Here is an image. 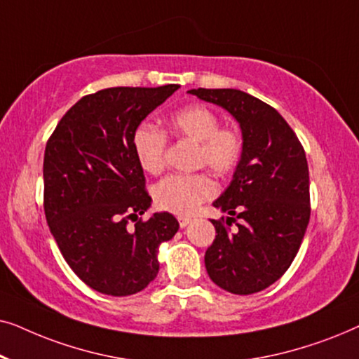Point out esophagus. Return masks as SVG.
I'll list each match as a JSON object with an SVG mask.
<instances>
[{
  "label": "esophagus",
  "mask_w": 359,
  "mask_h": 359,
  "mask_svg": "<svg viewBox=\"0 0 359 359\" xmlns=\"http://www.w3.org/2000/svg\"><path fill=\"white\" fill-rule=\"evenodd\" d=\"M178 222H180V227L184 229L191 224V217H178Z\"/></svg>",
  "instance_id": "34e87169"
}]
</instances>
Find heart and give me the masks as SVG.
<instances>
[{
	"label": "heart",
	"instance_id": "1",
	"mask_svg": "<svg viewBox=\"0 0 359 359\" xmlns=\"http://www.w3.org/2000/svg\"><path fill=\"white\" fill-rule=\"evenodd\" d=\"M220 119L210 107L188 104L170 114L166 126L178 139L198 144L196 165H205L214 173L229 175L243 156L242 132L232 126H219ZM166 135L149 124L137 126L132 134V150L147 173L158 175L165 168ZM215 193L214 181L204 173L171 175L155 188V203L168 212L188 215Z\"/></svg>",
	"mask_w": 359,
	"mask_h": 359
}]
</instances>
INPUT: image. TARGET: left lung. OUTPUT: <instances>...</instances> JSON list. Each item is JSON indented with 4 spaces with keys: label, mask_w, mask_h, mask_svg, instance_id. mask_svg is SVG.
Here are the masks:
<instances>
[{
    "label": "left lung",
    "mask_w": 359,
    "mask_h": 359,
    "mask_svg": "<svg viewBox=\"0 0 359 359\" xmlns=\"http://www.w3.org/2000/svg\"><path fill=\"white\" fill-rule=\"evenodd\" d=\"M230 112L240 124L243 156L214 208L215 238L204 257L209 278L232 294L259 292L276 283L301 247L311 219L309 166L297 135L266 102L240 90H191Z\"/></svg>",
    "instance_id": "1"
}]
</instances>
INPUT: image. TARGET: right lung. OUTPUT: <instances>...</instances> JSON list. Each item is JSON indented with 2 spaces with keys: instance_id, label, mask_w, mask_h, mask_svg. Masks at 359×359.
<instances>
[{
  "instance_id": "obj_1",
  "label": "right lung",
  "mask_w": 359,
  "mask_h": 359,
  "mask_svg": "<svg viewBox=\"0 0 359 359\" xmlns=\"http://www.w3.org/2000/svg\"><path fill=\"white\" fill-rule=\"evenodd\" d=\"M178 88L117 86L83 96L47 142L48 229L73 273L97 292L121 297L145 289L160 269L158 247L180 229L168 212L139 219L151 198L132 150L137 126Z\"/></svg>"
}]
</instances>
